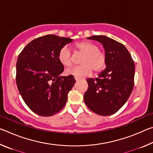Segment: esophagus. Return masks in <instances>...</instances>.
<instances>
[{
	"label": "esophagus",
	"mask_w": 153,
	"mask_h": 153,
	"mask_svg": "<svg viewBox=\"0 0 153 153\" xmlns=\"http://www.w3.org/2000/svg\"><path fill=\"white\" fill-rule=\"evenodd\" d=\"M75 79L76 80V81H78V80H79L80 79L79 78V77H75Z\"/></svg>",
	"instance_id": "34e87169"
}]
</instances>
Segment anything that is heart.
I'll use <instances>...</instances> for the list:
<instances>
[{
  "label": "heart",
  "instance_id": "heart-1",
  "mask_svg": "<svg viewBox=\"0 0 153 153\" xmlns=\"http://www.w3.org/2000/svg\"><path fill=\"white\" fill-rule=\"evenodd\" d=\"M76 51L84 54L80 63L82 65L67 69L65 74L69 76L83 77L90 76L92 69L95 73L101 72L106 66V56L98 46L89 41H82L75 45ZM58 59L63 65L69 67L72 64L71 51L67 46H64L59 51Z\"/></svg>",
  "mask_w": 153,
  "mask_h": 153
}]
</instances>
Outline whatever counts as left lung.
I'll return each instance as SVG.
<instances>
[{
	"instance_id": "1",
	"label": "left lung",
	"mask_w": 153,
	"mask_h": 153,
	"mask_svg": "<svg viewBox=\"0 0 153 153\" xmlns=\"http://www.w3.org/2000/svg\"><path fill=\"white\" fill-rule=\"evenodd\" d=\"M88 40L102 45L106 56V68L97 78L86 79L88 88L84 102L98 115H113L123 107L133 90L135 65L125 46L105 36H92Z\"/></svg>"
}]
</instances>
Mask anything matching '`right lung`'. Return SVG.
Listing matches in <instances>:
<instances>
[{"mask_svg": "<svg viewBox=\"0 0 153 153\" xmlns=\"http://www.w3.org/2000/svg\"><path fill=\"white\" fill-rule=\"evenodd\" d=\"M69 38L49 34L30 42L21 52L16 64L17 88L25 104L43 117L59 112L76 80L61 76L64 67L58 59L60 49L71 42Z\"/></svg>", "mask_w": 153, "mask_h": 153, "instance_id": "right-lung-1", "label": "right lung"}]
</instances>
